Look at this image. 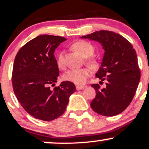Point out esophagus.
Masks as SVG:
<instances>
[{
  "label": "esophagus",
  "mask_w": 149,
  "mask_h": 149,
  "mask_svg": "<svg viewBox=\"0 0 149 149\" xmlns=\"http://www.w3.org/2000/svg\"><path fill=\"white\" fill-rule=\"evenodd\" d=\"M84 86H76V89L77 90V91H80V90H84Z\"/></svg>",
  "instance_id": "esophagus-1"
}]
</instances>
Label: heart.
<instances>
[{
    "label": "heart",
    "instance_id": "obj_1",
    "mask_svg": "<svg viewBox=\"0 0 149 149\" xmlns=\"http://www.w3.org/2000/svg\"><path fill=\"white\" fill-rule=\"evenodd\" d=\"M72 47L76 50L81 56L84 58L88 57L93 52V47L91 43L86 41H79L75 42L72 44ZM93 63V62H91ZM56 64L59 68H63L64 67L63 54L62 52L58 53L56 56ZM91 71L88 68H83L79 69H71L65 72L63 74V79L68 81L72 82L75 84L82 85L87 80L91 75Z\"/></svg>",
    "mask_w": 149,
    "mask_h": 149
}]
</instances>
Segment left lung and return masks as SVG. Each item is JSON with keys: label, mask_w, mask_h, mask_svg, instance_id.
Wrapping results in <instances>:
<instances>
[{"label": "left lung", "mask_w": 149, "mask_h": 149, "mask_svg": "<svg viewBox=\"0 0 149 149\" xmlns=\"http://www.w3.org/2000/svg\"><path fill=\"white\" fill-rule=\"evenodd\" d=\"M80 38L98 42L104 50L95 76L102 81L106 80V87L100 88L99 84H92L97 95L91 103V108L107 117L122 113L133 100L140 80L133 45L124 36L111 31H97Z\"/></svg>", "instance_id": "1"}]
</instances>
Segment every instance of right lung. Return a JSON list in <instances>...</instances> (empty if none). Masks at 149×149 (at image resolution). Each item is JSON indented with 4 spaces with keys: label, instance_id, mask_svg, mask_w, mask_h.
<instances>
[{
    "label": "right lung",
    "instance_id": "obj_1",
    "mask_svg": "<svg viewBox=\"0 0 149 149\" xmlns=\"http://www.w3.org/2000/svg\"><path fill=\"white\" fill-rule=\"evenodd\" d=\"M61 36L43 34L19 49L14 59L12 86L22 107L31 116L49 121L65 112L69 98L76 91L74 84L63 81L51 90L59 74L55 49L65 41Z\"/></svg>",
    "mask_w": 149,
    "mask_h": 149
}]
</instances>
